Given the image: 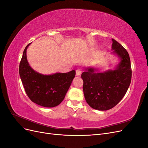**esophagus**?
<instances>
[{
    "instance_id": "esophagus-1",
    "label": "esophagus",
    "mask_w": 148,
    "mask_h": 148,
    "mask_svg": "<svg viewBox=\"0 0 148 148\" xmlns=\"http://www.w3.org/2000/svg\"><path fill=\"white\" fill-rule=\"evenodd\" d=\"M82 73V70L80 69H77L76 70V75L77 76H79Z\"/></svg>"
}]
</instances>
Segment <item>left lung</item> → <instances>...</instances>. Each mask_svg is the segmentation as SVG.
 Wrapping results in <instances>:
<instances>
[{
  "instance_id": "1",
  "label": "left lung",
  "mask_w": 148,
  "mask_h": 148,
  "mask_svg": "<svg viewBox=\"0 0 148 148\" xmlns=\"http://www.w3.org/2000/svg\"><path fill=\"white\" fill-rule=\"evenodd\" d=\"M112 49L121 61L114 70L96 73V69L88 68L82 74L85 99L92 108L107 110L113 108L122 99L131 83L132 70L128 52L112 39Z\"/></svg>"
}]
</instances>
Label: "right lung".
I'll return each mask as SVG.
<instances>
[{"label":"right lung","instance_id":"obj_1","mask_svg":"<svg viewBox=\"0 0 148 148\" xmlns=\"http://www.w3.org/2000/svg\"><path fill=\"white\" fill-rule=\"evenodd\" d=\"M26 46L19 66V73L30 100L39 106L53 107L60 104L75 77V71L43 75L31 68L26 59Z\"/></svg>","mask_w":148,"mask_h":148}]
</instances>
